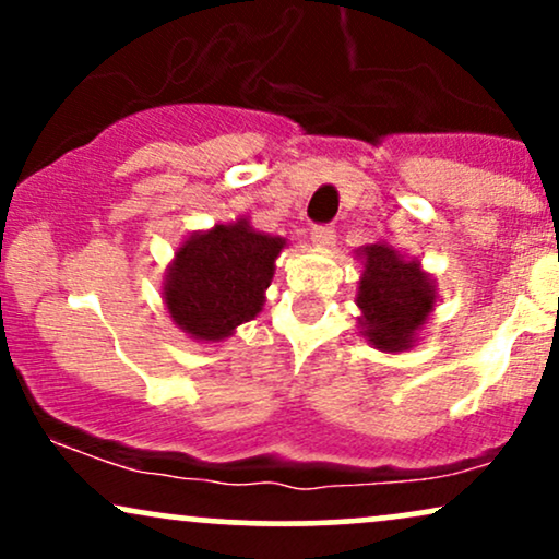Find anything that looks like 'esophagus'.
Instances as JSON below:
<instances>
[{"mask_svg": "<svg viewBox=\"0 0 559 559\" xmlns=\"http://www.w3.org/2000/svg\"><path fill=\"white\" fill-rule=\"evenodd\" d=\"M312 243H316L318 249H331L333 243H336V230L331 226H316L312 228Z\"/></svg>", "mask_w": 559, "mask_h": 559, "instance_id": "34e87169", "label": "esophagus"}]
</instances>
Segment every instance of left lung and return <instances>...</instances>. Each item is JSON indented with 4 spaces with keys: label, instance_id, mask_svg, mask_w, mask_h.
I'll list each match as a JSON object with an SVG mask.
<instances>
[{
    "label": "left lung",
    "instance_id": "obj_1",
    "mask_svg": "<svg viewBox=\"0 0 559 559\" xmlns=\"http://www.w3.org/2000/svg\"><path fill=\"white\" fill-rule=\"evenodd\" d=\"M357 260L362 262L357 284L362 338L386 355L413 349L439 301L436 278L423 271L420 260L404 258L386 241L365 243Z\"/></svg>",
    "mask_w": 559,
    "mask_h": 559
}]
</instances>
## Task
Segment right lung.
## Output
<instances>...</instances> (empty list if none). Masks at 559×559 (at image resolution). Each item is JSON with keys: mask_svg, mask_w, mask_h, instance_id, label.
<instances>
[{"mask_svg": "<svg viewBox=\"0 0 559 559\" xmlns=\"http://www.w3.org/2000/svg\"><path fill=\"white\" fill-rule=\"evenodd\" d=\"M284 236L252 228L247 215L194 230L165 267L163 301L186 336L217 344L265 307Z\"/></svg>", "mask_w": 559, "mask_h": 559, "instance_id": "1", "label": "right lung"}]
</instances>
